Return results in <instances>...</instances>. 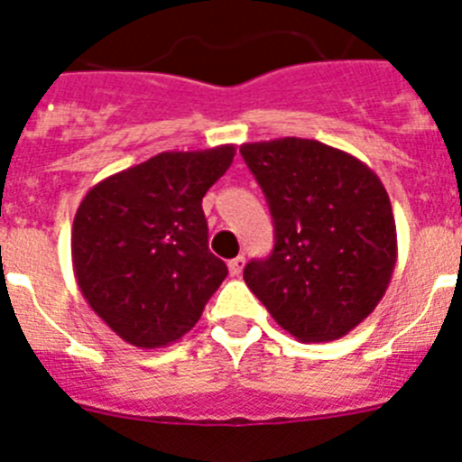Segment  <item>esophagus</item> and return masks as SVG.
<instances>
[{"label": "esophagus", "mask_w": 462, "mask_h": 462, "mask_svg": "<svg viewBox=\"0 0 462 462\" xmlns=\"http://www.w3.org/2000/svg\"><path fill=\"white\" fill-rule=\"evenodd\" d=\"M245 268V256H236V259L228 261V273L234 277H238Z\"/></svg>", "instance_id": "1"}]
</instances>
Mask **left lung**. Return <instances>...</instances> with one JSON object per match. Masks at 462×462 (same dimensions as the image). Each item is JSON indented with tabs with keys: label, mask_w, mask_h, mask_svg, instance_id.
Listing matches in <instances>:
<instances>
[{
	"label": "left lung",
	"mask_w": 462,
	"mask_h": 462,
	"mask_svg": "<svg viewBox=\"0 0 462 462\" xmlns=\"http://www.w3.org/2000/svg\"><path fill=\"white\" fill-rule=\"evenodd\" d=\"M275 226L268 259L245 266V284L300 342L356 328L382 300L398 256L382 180L361 159L310 138L240 145Z\"/></svg>",
	"instance_id": "1"
}]
</instances>
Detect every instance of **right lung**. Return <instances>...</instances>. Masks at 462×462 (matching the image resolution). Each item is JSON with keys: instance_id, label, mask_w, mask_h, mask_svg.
I'll return each mask as SVG.
<instances>
[{"instance_id": "right-lung-1", "label": "right lung", "mask_w": 462, "mask_h": 462, "mask_svg": "<svg viewBox=\"0 0 462 462\" xmlns=\"http://www.w3.org/2000/svg\"><path fill=\"white\" fill-rule=\"evenodd\" d=\"M236 145L162 152L85 194L71 228L73 275L89 308L134 346L178 342L228 275L208 250L201 201Z\"/></svg>"}]
</instances>
